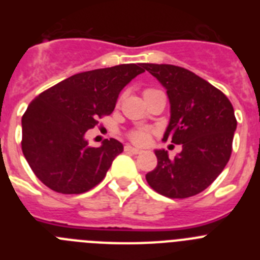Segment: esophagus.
I'll use <instances>...</instances> for the list:
<instances>
[{
  "label": "esophagus",
  "mask_w": 260,
  "mask_h": 260,
  "mask_svg": "<svg viewBox=\"0 0 260 260\" xmlns=\"http://www.w3.org/2000/svg\"><path fill=\"white\" fill-rule=\"evenodd\" d=\"M125 151H126V152L134 153V155H138V153L143 152V151L139 150V148H135V147H132V146H126L125 147Z\"/></svg>",
  "instance_id": "obj_1"
}]
</instances>
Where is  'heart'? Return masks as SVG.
Masks as SVG:
<instances>
[{
	"mask_svg": "<svg viewBox=\"0 0 260 260\" xmlns=\"http://www.w3.org/2000/svg\"><path fill=\"white\" fill-rule=\"evenodd\" d=\"M148 138H150V134L147 130H135L130 134V139H132L134 143L138 144H144L148 142Z\"/></svg>",
	"mask_w": 260,
	"mask_h": 260,
	"instance_id": "1",
	"label": "heart"
}]
</instances>
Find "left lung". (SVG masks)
Masks as SVG:
<instances>
[{"instance_id":"8db88e82","label":"left lung","mask_w":260,"mask_h":260,"mask_svg":"<svg viewBox=\"0 0 260 260\" xmlns=\"http://www.w3.org/2000/svg\"><path fill=\"white\" fill-rule=\"evenodd\" d=\"M143 68L167 89L171 104L162 141L182 146L174 158L168 151L155 150L157 165L146 180L168 198H189L207 189L228 164L237 128L233 105L220 89L187 69L157 63Z\"/></svg>"}]
</instances>
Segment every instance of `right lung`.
<instances>
[{
    "mask_svg": "<svg viewBox=\"0 0 260 260\" xmlns=\"http://www.w3.org/2000/svg\"><path fill=\"white\" fill-rule=\"evenodd\" d=\"M143 63L79 73L47 89L22 117V151L39 180L53 191L82 194L104 180L122 143L110 138L89 147L87 130L109 116L123 87Z\"/></svg>",
    "mask_w": 260,
    "mask_h": 260,
    "instance_id": "obj_1",
    "label": "right lung"
}]
</instances>
